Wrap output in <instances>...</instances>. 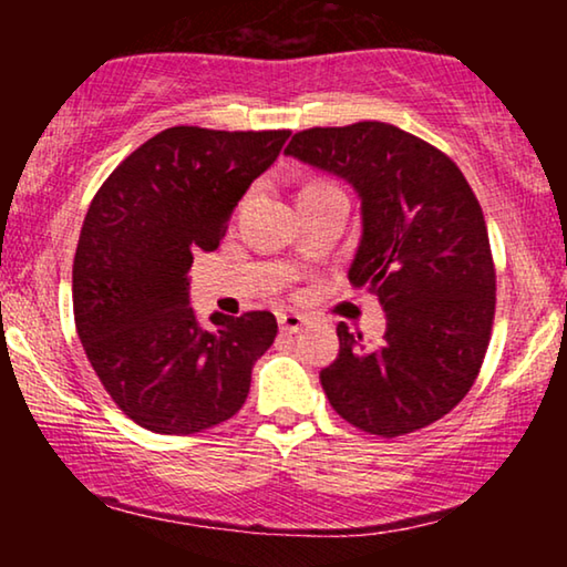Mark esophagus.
<instances>
[{
    "label": "esophagus",
    "instance_id": "34e87169",
    "mask_svg": "<svg viewBox=\"0 0 567 567\" xmlns=\"http://www.w3.org/2000/svg\"><path fill=\"white\" fill-rule=\"evenodd\" d=\"M307 324V317H301L297 312H284L278 315V328H281V332H289V336H293V332H299L301 328Z\"/></svg>",
    "mask_w": 567,
    "mask_h": 567
}]
</instances>
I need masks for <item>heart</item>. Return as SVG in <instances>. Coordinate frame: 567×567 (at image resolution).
<instances>
[{"label": "heart", "instance_id": "heart-1", "mask_svg": "<svg viewBox=\"0 0 567 567\" xmlns=\"http://www.w3.org/2000/svg\"><path fill=\"white\" fill-rule=\"evenodd\" d=\"M322 185H330V183H324V181H312V183H307L305 188H322ZM305 188H301V190H305Z\"/></svg>", "mask_w": 567, "mask_h": 567}]
</instances>
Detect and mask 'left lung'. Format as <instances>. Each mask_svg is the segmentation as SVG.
<instances>
[{
  "instance_id": "obj_1",
  "label": "left lung",
  "mask_w": 567,
  "mask_h": 567,
  "mask_svg": "<svg viewBox=\"0 0 567 567\" xmlns=\"http://www.w3.org/2000/svg\"><path fill=\"white\" fill-rule=\"evenodd\" d=\"M284 154L359 193L348 278L386 317L379 346L338 324V359L320 371L332 410L384 439L436 423L475 384L495 315L491 239L470 183L436 146L379 121L299 131Z\"/></svg>"
}]
</instances>
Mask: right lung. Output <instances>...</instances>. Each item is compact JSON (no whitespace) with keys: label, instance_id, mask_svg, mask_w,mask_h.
<instances>
[{"label":"right lung","instance_id":"1","mask_svg":"<svg viewBox=\"0 0 567 567\" xmlns=\"http://www.w3.org/2000/svg\"><path fill=\"white\" fill-rule=\"evenodd\" d=\"M289 134L167 128L92 198L72 270L76 332L105 392L146 431L185 436L229 421L274 346L270 312H214V328H200L188 270L193 252L219 247Z\"/></svg>","mask_w":567,"mask_h":567}]
</instances>
